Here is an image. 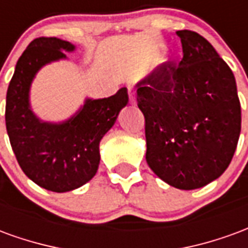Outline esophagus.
I'll use <instances>...</instances> for the list:
<instances>
[{
    "instance_id": "34e87169",
    "label": "esophagus",
    "mask_w": 248,
    "mask_h": 248,
    "mask_svg": "<svg viewBox=\"0 0 248 248\" xmlns=\"http://www.w3.org/2000/svg\"><path fill=\"white\" fill-rule=\"evenodd\" d=\"M129 99L131 103L137 102V97H135V90L133 87H129Z\"/></svg>"
}]
</instances>
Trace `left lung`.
Returning a JSON list of instances; mask_svg holds the SVG:
<instances>
[{"mask_svg": "<svg viewBox=\"0 0 248 248\" xmlns=\"http://www.w3.org/2000/svg\"><path fill=\"white\" fill-rule=\"evenodd\" d=\"M183 58L165 62L140 81L145 115L146 161L156 177L179 190L219 178L234 156L240 134V102L229 65L191 30H178Z\"/></svg>", "mask_w": 248, "mask_h": 248, "instance_id": "obj_1", "label": "left lung"}]
</instances>
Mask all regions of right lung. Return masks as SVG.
Masks as SVG:
<instances>
[{
  "mask_svg": "<svg viewBox=\"0 0 248 248\" xmlns=\"http://www.w3.org/2000/svg\"><path fill=\"white\" fill-rule=\"evenodd\" d=\"M76 46L56 37L31 41L19 57L6 93L5 121L10 145L26 177L49 191L66 192L89 182L99 165V142L127 105V89L102 99L86 98L63 122H45L30 108V86L47 63L66 60Z\"/></svg>",
  "mask_w": 248,
  "mask_h": 248,
  "instance_id": "1",
  "label": "right lung"
}]
</instances>
